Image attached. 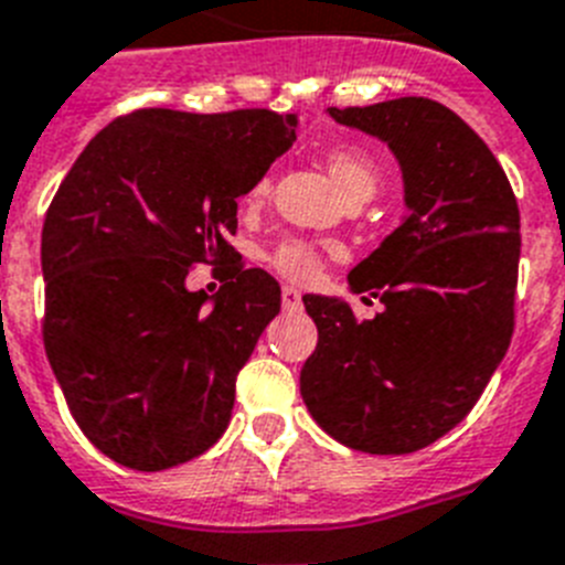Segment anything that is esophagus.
Segmentation results:
<instances>
[{"label":"esophagus","mask_w":565,"mask_h":565,"mask_svg":"<svg viewBox=\"0 0 565 565\" xmlns=\"http://www.w3.org/2000/svg\"><path fill=\"white\" fill-rule=\"evenodd\" d=\"M281 303H284V310H287V312L301 310V307H303V303H301V292H298L296 287H284L281 289Z\"/></svg>","instance_id":"1"}]
</instances>
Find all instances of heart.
<instances>
[{
	"mask_svg": "<svg viewBox=\"0 0 565 565\" xmlns=\"http://www.w3.org/2000/svg\"><path fill=\"white\" fill-rule=\"evenodd\" d=\"M323 164L330 170L335 188L341 190V195L347 201L361 199V195H372L377 190V181H381V170H377L375 159L366 153L364 147L355 145H335L323 153ZM269 193V179H262L253 188L249 199H264ZM323 255L321 249H316L312 244L298 242V238H289L281 242L273 255H269V264L281 273V276L292 278V281H310L316 278V273L321 269Z\"/></svg>",
	"mask_w": 565,
	"mask_h": 565,
	"instance_id": "heart-1",
	"label": "heart"
}]
</instances>
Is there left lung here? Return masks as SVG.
<instances>
[{"label":"left lung","mask_w":565,"mask_h":565,"mask_svg":"<svg viewBox=\"0 0 565 565\" xmlns=\"http://www.w3.org/2000/svg\"><path fill=\"white\" fill-rule=\"evenodd\" d=\"M327 113L386 141L409 213L350 273L352 292L384 303L375 318L358 321L341 298L303 296L318 347L301 398L350 449L418 452L469 415L509 350L518 201L492 150L440 102L404 96Z\"/></svg>","instance_id":"left-lung-1"}]
</instances>
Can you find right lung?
<instances>
[{
  "label": "right lung",
  "mask_w": 565,
  "mask_h": 565,
  "mask_svg": "<svg viewBox=\"0 0 565 565\" xmlns=\"http://www.w3.org/2000/svg\"><path fill=\"white\" fill-rule=\"evenodd\" d=\"M296 127L262 107L136 110L58 184L42 227V338L78 429L116 463L170 469L227 429L235 375L281 310V287L242 258L215 296L184 281L193 264L233 258L238 199Z\"/></svg>",
  "instance_id": "obj_1"
}]
</instances>
